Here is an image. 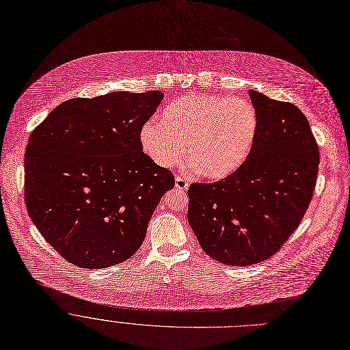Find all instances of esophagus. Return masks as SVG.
Masks as SVG:
<instances>
[{
	"label": "esophagus",
	"instance_id": "esophagus-1",
	"mask_svg": "<svg viewBox=\"0 0 350 350\" xmlns=\"http://www.w3.org/2000/svg\"><path fill=\"white\" fill-rule=\"evenodd\" d=\"M175 186H176V189H179V190H186V189L189 187V182L186 180V178L178 175L176 179H175Z\"/></svg>",
	"mask_w": 350,
	"mask_h": 350
}]
</instances>
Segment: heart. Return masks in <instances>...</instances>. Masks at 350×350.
I'll use <instances>...</instances> for the list:
<instances>
[{"label":"heart","mask_w":350,"mask_h":350,"mask_svg":"<svg viewBox=\"0 0 350 350\" xmlns=\"http://www.w3.org/2000/svg\"><path fill=\"white\" fill-rule=\"evenodd\" d=\"M256 128L258 114L248 100L191 92L170 103L160 122L142 126L141 145L163 168L178 164L186 146L190 167L224 178L250 154Z\"/></svg>","instance_id":"obj_1"}]
</instances>
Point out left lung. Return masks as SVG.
<instances>
[{"mask_svg":"<svg viewBox=\"0 0 350 350\" xmlns=\"http://www.w3.org/2000/svg\"><path fill=\"white\" fill-rule=\"evenodd\" d=\"M248 94L258 128L245 161L221 180L187 190V219L201 248L230 266L256 265L280 251L308 211L320 163L295 105Z\"/></svg>","mask_w":350,"mask_h":350,"instance_id":"obj_1","label":"left lung"}]
</instances>
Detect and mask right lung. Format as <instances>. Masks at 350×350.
<instances>
[{
  "mask_svg": "<svg viewBox=\"0 0 350 350\" xmlns=\"http://www.w3.org/2000/svg\"><path fill=\"white\" fill-rule=\"evenodd\" d=\"M163 98L160 91L73 98L30 133L27 213L72 265L103 269L129 259L161 197L175 186L172 172L141 145V129Z\"/></svg>",
  "mask_w": 350,
  "mask_h": 350,
  "instance_id": "right-lung-1",
  "label": "right lung"
}]
</instances>
